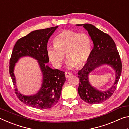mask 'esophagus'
Instances as JSON below:
<instances>
[{
    "instance_id": "obj_1",
    "label": "esophagus",
    "mask_w": 129,
    "mask_h": 129,
    "mask_svg": "<svg viewBox=\"0 0 129 129\" xmlns=\"http://www.w3.org/2000/svg\"><path fill=\"white\" fill-rule=\"evenodd\" d=\"M65 77H66L67 78H68L70 77V76L72 75V73H70V72H65Z\"/></svg>"
}]
</instances>
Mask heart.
Instances as JSON below:
<instances>
[{
    "label": "heart",
    "mask_w": 129,
    "mask_h": 129,
    "mask_svg": "<svg viewBox=\"0 0 129 129\" xmlns=\"http://www.w3.org/2000/svg\"><path fill=\"white\" fill-rule=\"evenodd\" d=\"M54 45L47 47V54L50 61L56 68L61 66L65 58H68L69 67L84 65L90 57L91 40L86 33H78L72 30H64L54 39Z\"/></svg>",
    "instance_id": "1"
}]
</instances>
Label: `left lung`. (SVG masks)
I'll return each instance as SVG.
<instances>
[{"label": "left lung", "mask_w": 129, "mask_h": 129, "mask_svg": "<svg viewBox=\"0 0 129 129\" xmlns=\"http://www.w3.org/2000/svg\"><path fill=\"white\" fill-rule=\"evenodd\" d=\"M88 30L94 44V48L88 62L78 72L80 80L78 93L85 102L90 104H97L106 101L114 93L122 72V62L116 45L108 34L104 33L89 24H77ZM110 65L116 72V80L113 85L108 90L100 91L91 85L88 76L96 67L102 64Z\"/></svg>", "instance_id": "obj_1"}]
</instances>
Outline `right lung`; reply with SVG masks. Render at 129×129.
Returning <instances> with one entry per match:
<instances>
[{
    "instance_id": "add662e5",
    "label": "right lung",
    "mask_w": 129,
    "mask_h": 129,
    "mask_svg": "<svg viewBox=\"0 0 129 129\" xmlns=\"http://www.w3.org/2000/svg\"><path fill=\"white\" fill-rule=\"evenodd\" d=\"M58 26L36 30L16 41L10 60V75L15 87L16 79L14 73L15 64L24 56H29L38 60L43 75L41 88L36 94L23 95L16 88L15 93L19 99L27 105L37 109H49L57 103L63 85L65 81V72L53 69L46 63L49 62L47 54V43L50 37Z\"/></svg>"
}]
</instances>
